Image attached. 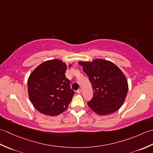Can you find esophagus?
Returning a JSON list of instances; mask_svg holds the SVG:
<instances>
[{
    "mask_svg": "<svg viewBox=\"0 0 153 153\" xmlns=\"http://www.w3.org/2000/svg\"><path fill=\"white\" fill-rule=\"evenodd\" d=\"M77 93H78V94H80L81 93H82V90H81V89H78V90L77 91Z\"/></svg>",
    "mask_w": 153,
    "mask_h": 153,
    "instance_id": "1",
    "label": "esophagus"
}]
</instances>
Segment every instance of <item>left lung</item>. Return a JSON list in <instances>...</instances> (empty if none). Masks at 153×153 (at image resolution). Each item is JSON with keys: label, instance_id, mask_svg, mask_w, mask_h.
<instances>
[{"label": "left lung", "instance_id": "left-lung-1", "mask_svg": "<svg viewBox=\"0 0 153 153\" xmlns=\"http://www.w3.org/2000/svg\"><path fill=\"white\" fill-rule=\"evenodd\" d=\"M92 85L93 97L87 102L91 109L99 115L117 111L124 102L128 91L125 75L110 61L95 59L79 62Z\"/></svg>", "mask_w": 153, "mask_h": 153}]
</instances>
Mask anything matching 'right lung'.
<instances>
[{
    "mask_svg": "<svg viewBox=\"0 0 153 153\" xmlns=\"http://www.w3.org/2000/svg\"><path fill=\"white\" fill-rule=\"evenodd\" d=\"M71 66L69 65V67ZM67 65L58 59L45 61L32 71L27 80L29 98L39 112L57 116L66 110L74 95L65 76Z\"/></svg>",
    "mask_w": 153,
    "mask_h": 153,
    "instance_id": "right-lung-1",
    "label": "right lung"
}]
</instances>
